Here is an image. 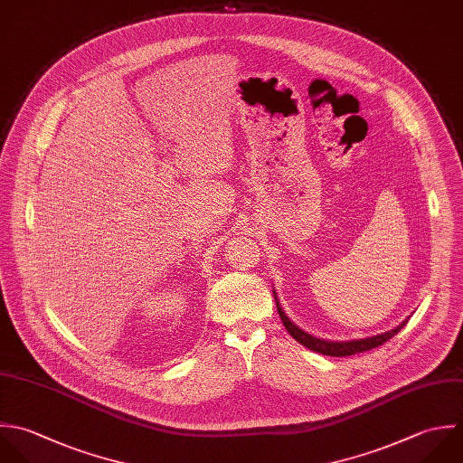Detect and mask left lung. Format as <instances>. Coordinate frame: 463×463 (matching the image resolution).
Listing matches in <instances>:
<instances>
[{"label":"left lung","instance_id":"8db88e82","mask_svg":"<svg viewBox=\"0 0 463 463\" xmlns=\"http://www.w3.org/2000/svg\"><path fill=\"white\" fill-rule=\"evenodd\" d=\"M274 299H276V307H278V314L287 328V332L303 346H307L308 350L312 352H317V354H323V355H330V357H346V355H355V354H361V352H368L372 348H377L381 345H384L386 341H390L393 335H397L408 323L402 321L399 326H395L393 330L390 332H384V334H379V335H373V337H366V339H355V341H325V339H317L307 332H303L301 328H298L288 317L287 314L283 312L278 298H276V292H274Z\"/></svg>","mask_w":463,"mask_h":463}]
</instances>
